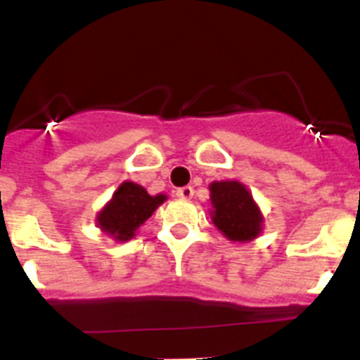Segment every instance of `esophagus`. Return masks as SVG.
Wrapping results in <instances>:
<instances>
[{"label": "esophagus", "mask_w": 360, "mask_h": 360, "mask_svg": "<svg viewBox=\"0 0 360 360\" xmlns=\"http://www.w3.org/2000/svg\"><path fill=\"white\" fill-rule=\"evenodd\" d=\"M193 195H195V189H193V187H191V186L178 187V189H176V196H178V198L189 200V198H193Z\"/></svg>", "instance_id": "esophagus-1"}]
</instances>
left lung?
Wrapping results in <instances>:
<instances>
[{
	"label": "left lung",
	"mask_w": 360,
	"mask_h": 360,
	"mask_svg": "<svg viewBox=\"0 0 360 360\" xmlns=\"http://www.w3.org/2000/svg\"><path fill=\"white\" fill-rule=\"evenodd\" d=\"M212 224L231 241H252L263 231V214L249 189L236 180L212 182Z\"/></svg>",
	"instance_id": "8db88e82"
}]
</instances>
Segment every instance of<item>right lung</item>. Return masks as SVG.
Masks as SVG:
<instances>
[{
	"mask_svg": "<svg viewBox=\"0 0 360 360\" xmlns=\"http://www.w3.org/2000/svg\"><path fill=\"white\" fill-rule=\"evenodd\" d=\"M165 200V195H148L139 184L122 182L113 193V198L97 214V225L113 240L128 241Z\"/></svg>",
	"mask_w": 360,
	"mask_h": 360,
	"instance_id": "1",
	"label": "right lung"
}]
</instances>
